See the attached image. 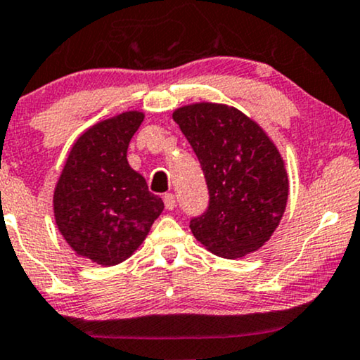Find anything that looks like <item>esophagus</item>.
Segmentation results:
<instances>
[{
    "label": "esophagus",
    "mask_w": 360,
    "mask_h": 360,
    "mask_svg": "<svg viewBox=\"0 0 360 360\" xmlns=\"http://www.w3.org/2000/svg\"><path fill=\"white\" fill-rule=\"evenodd\" d=\"M165 206H166V209H169V211H172V209L176 207L174 194H172V193L165 194Z\"/></svg>",
    "instance_id": "obj_1"
}]
</instances>
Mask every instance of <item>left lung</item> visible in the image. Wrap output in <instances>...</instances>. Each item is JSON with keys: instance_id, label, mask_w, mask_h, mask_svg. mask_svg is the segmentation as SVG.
Returning <instances> with one entry per match:
<instances>
[{"instance_id": "left-lung-1", "label": "left lung", "mask_w": 360, "mask_h": 360, "mask_svg": "<svg viewBox=\"0 0 360 360\" xmlns=\"http://www.w3.org/2000/svg\"><path fill=\"white\" fill-rule=\"evenodd\" d=\"M172 120L193 146L209 189V209L191 221L209 252L238 259L261 249L284 216L285 162L269 134L243 111L219 103L174 109Z\"/></svg>"}]
</instances>
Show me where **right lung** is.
<instances>
[{"instance_id": "1", "label": "right lung", "mask_w": 360, "mask_h": 360, "mask_svg": "<svg viewBox=\"0 0 360 360\" xmlns=\"http://www.w3.org/2000/svg\"><path fill=\"white\" fill-rule=\"evenodd\" d=\"M143 111H122L93 124L68 154L53 193L58 231L79 257L117 266L138 251L165 209L127 162Z\"/></svg>"}]
</instances>
